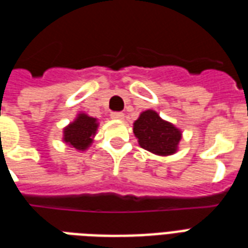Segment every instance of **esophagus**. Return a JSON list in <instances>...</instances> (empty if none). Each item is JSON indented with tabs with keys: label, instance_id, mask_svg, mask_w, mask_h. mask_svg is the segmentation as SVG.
Instances as JSON below:
<instances>
[{
	"label": "esophagus",
	"instance_id": "34e87169",
	"mask_svg": "<svg viewBox=\"0 0 248 248\" xmlns=\"http://www.w3.org/2000/svg\"><path fill=\"white\" fill-rule=\"evenodd\" d=\"M110 117H112L113 120H124V114L122 112H113Z\"/></svg>",
	"mask_w": 248,
	"mask_h": 248
}]
</instances>
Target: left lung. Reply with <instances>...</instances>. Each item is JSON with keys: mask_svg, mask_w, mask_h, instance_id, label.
<instances>
[{"mask_svg": "<svg viewBox=\"0 0 248 248\" xmlns=\"http://www.w3.org/2000/svg\"><path fill=\"white\" fill-rule=\"evenodd\" d=\"M134 134L139 145L157 155H170L177 151L181 131L162 120L158 113L148 109L134 122Z\"/></svg>", "mask_w": 248, "mask_h": 248, "instance_id": "1", "label": "left lung"}]
</instances>
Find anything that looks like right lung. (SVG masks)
<instances>
[{
    "label": "right lung",
    "mask_w": 248,
    "mask_h": 248,
    "mask_svg": "<svg viewBox=\"0 0 248 248\" xmlns=\"http://www.w3.org/2000/svg\"><path fill=\"white\" fill-rule=\"evenodd\" d=\"M96 118L81 113L69 126L64 128L63 140L78 151H85L93 143V138L96 134Z\"/></svg>",
    "instance_id": "1"
}]
</instances>
